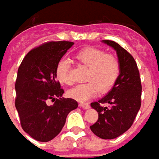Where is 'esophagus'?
Returning a JSON list of instances; mask_svg holds the SVG:
<instances>
[{
  "mask_svg": "<svg viewBox=\"0 0 159 159\" xmlns=\"http://www.w3.org/2000/svg\"><path fill=\"white\" fill-rule=\"evenodd\" d=\"M80 105L82 107V108H84L85 110H87L90 108V103H80Z\"/></svg>",
  "mask_w": 159,
  "mask_h": 159,
  "instance_id": "esophagus-1",
  "label": "esophagus"
}]
</instances>
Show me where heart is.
<instances>
[{
    "label": "heart",
    "mask_w": 159,
    "mask_h": 159,
    "mask_svg": "<svg viewBox=\"0 0 159 159\" xmlns=\"http://www.w3.org/2000/svg\"><path fill=\"white\" fill-rule=\"evenodd\" d=\"M74 59L78 64L87 67L85 80L88 81L76 85L68 92V95L78 101L84 102L90 99L99 90L102 92L110 91L119 77L121 66L118 59L102 49L85 48L76 53ZM69 69L67 60H60L56 64V77L61 84H71Z\"/></svg>",
    "instance_id": "b5f03b06"
}]
</instances>
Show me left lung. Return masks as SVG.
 I'll list each match as a JSON object with an SVG mask.
<instances>
[{
	"mask_svg": "<svg viewBox=\"0 0 159 159\" xmlns=\"http://www.w3.org/2000/svg\"><path fill=\"white\" fill-rule=\"evenodd\" d=\"M117 54L121 71L113 88L105 97L91 106L98 113V119L90 126L92 133L103 139L117 138L128 130L141 105V81L135 60L116 42L103 40ZM103 103L110 105L103 107Z\"/></svg>",
	"mask_w": 159,
	"mask_h": 159,
	"instance_id": "left-lung-1",
	"label": "left lung"
}]
</instances>
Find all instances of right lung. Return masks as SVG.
Listing matches in <instances>:
<instances>
[{"label":"right lung","instance_id":"add662e5","mask_svg":"<svg viewBox=\"0 0 159 159\" xmlns=\"http://www.w3.org/2000/svg\"><path fill=\"white\" fill-rule=\"evenodd\" d=\"M73 45L69 41L44 43L29 51L18 69L15 107L23 130L38 141L58 135L68 113L78 107L76 100L61 98L64 91L56 80V64Z\"/></svg>","mask_w":159,"mask_h":159}]
</instances>
